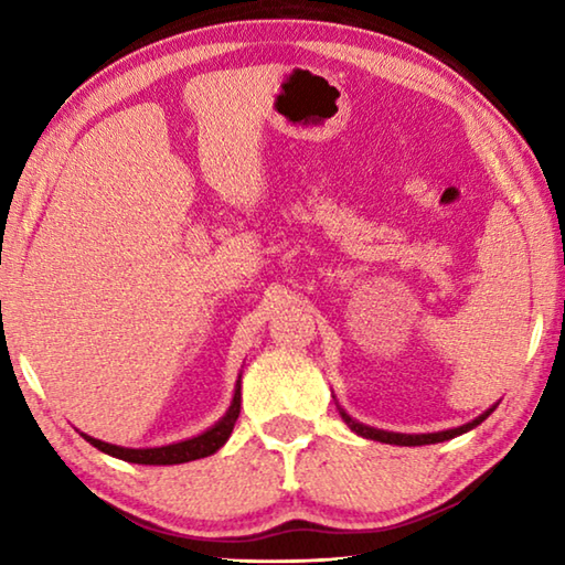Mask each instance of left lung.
<instances>
[{
  "label": "left lung",
  "instance_id": "left-lung-1",
  "mask_svg": "<svg viewBox=\"0 0 565 565\" xmlns=\"http://www.w3.org/2000/svg\"><path fill=\"white\" fill-rule=\"evenodd\" d=\"M337 406H339V404H337ZM495 406H499V404H493L491 408H486L481 416L473 418V420H468V424H463V426L446 428V431H436V434H396V431H381V428L366 426V424H361V420L351 418L341 406H339V414H341L343 420H347V426L351 428L353 434H359V436H363V438H371V441L391 444V446H426V444H441V441H448V438H456V436H461V434H466V431H471V428H476L478 424H483V420L493 414Z\"/></svg>",
  "mask_w": 565,
  "mask_h": 565
}]
</instances>
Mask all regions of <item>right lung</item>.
<instances>
[{
	"instance_id": "1",
	"label": "right lung",
	"mask_w": 565,
	"mask_h": 565,
	"mask_svg": "<svg viewBox=\"0 0 565 565\" xmlns=\"http://www.w3.org/2000/svg\"><path fill=\"white\" fill-rule=\"evenodd\" d=\"M238 408H242V374H238V379H236L232 406L226 408V414L218 418L214 426H209L206 431H202L199 436L184 438V441H177V444L154 446V448H124V446L99 441V438H92L87 434H82V436L87 438V441L94 448H99L102 454L121 458V461L145 463V466H174V463L196 461V458H206V456L216 454L218 448H222L228 441V436H232V431H234V424L238 418Z\"/></svg>"
}]
</instances>
